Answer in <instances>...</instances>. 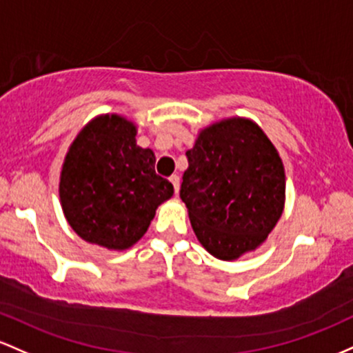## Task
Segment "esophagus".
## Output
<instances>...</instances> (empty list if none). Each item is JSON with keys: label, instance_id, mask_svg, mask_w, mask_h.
I'll use <instances>...</instances> for the list:
<instances>
[{"label": "esophagus", "instance_id": "esophagus-1", "mask_svg": "<svg viewBox=\"0 0 353 353\" xmlns=\"http://www.w3.org/2000/svg\"><path fill=\"white\" fill-rule=\"evenodd\" d=\"M170 181H172L173 188H175V193H178V190H180V176L172 175V176H170Z\"/></svg>", "mask_w": 353, "mask_h": 353}]
</instances>
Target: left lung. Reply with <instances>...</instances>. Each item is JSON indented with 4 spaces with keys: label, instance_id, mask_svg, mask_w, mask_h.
<instances>
[{
    "label": "left lung",
    "instance_id": "8db88e82",
    "mask_svg": "<svg viewBox=\"0 0 353 353\" xmlns=\"http://www.w3.org/2000/svg\"><path fill=\"white\" fill-rule=\"evenodd\" d=\"M187 158L180 198L205 250L232 262L260 247L285 205L282 158L263 130L221 120L201 130Z\"/></svg>",
    "mask_w": 353,
    "mask_h": 353
}]
</instances>
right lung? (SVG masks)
<instances>
[{"instance_id": "right-lung-1", "label": "right lung", "mask_w": 353, "mask_h": 353, "mask_svg": "<svg viewBox=\"0 0 353 353\" xmlns=\"http://www.w3.org/2000/svg\"><path fill=\"white\" fill-rule=\"evenodd\" d=\"M137 125L100 114L78 133L59 176L70 227L88 243L126 250L145 235L173 185L155 173V153L137 145Z\"/></svg>"}]
</instances>
